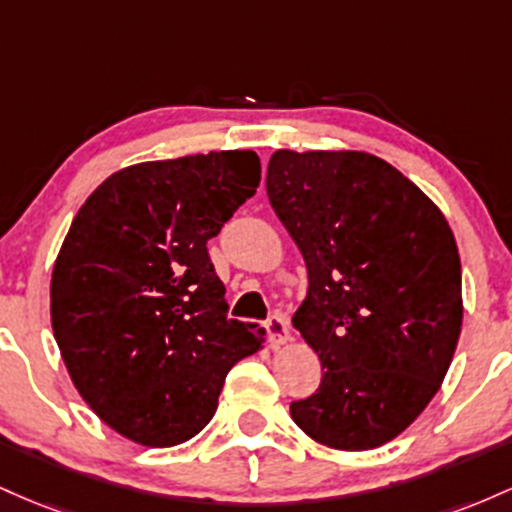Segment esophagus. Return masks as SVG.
Wrapping results in <instances>:
<instances>
[{"instance_id": "obj_1", "label": "esophagus", "mask_w": 512, "mask_h": 512, "mask_svg": "<svg viewBox=\"0 0 512 512\" xmlns=\"http://www.w3.org/2000/svg\"><path fill=\"white\" fill-rule=\"evenodd\" d=\"M266 329H268V338H271L273 348L287 346V343L292 341L290 326H287V319L283 314H273V317L266 321Z\"/></svg>"}]
</instances>
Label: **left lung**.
<instances>
[{
	"mask_svg": "<svg viewBox=\"0 0 512 512\" xmlns=\"http://www.w3.org/2000/svg\"><path fill=\"white\" fill-rule=\"evenodd\" d=\"M266 188L307 263L292 326L324 367L292 421L333 450H375L450 370L464 312L455 234L416 183L355 149H275Z\"/></svg>",
	"mask_w": 512,
	"mask_h": 512,
	"instance_id": "obj_1",
	"label": "left lung"
}]
</instances>
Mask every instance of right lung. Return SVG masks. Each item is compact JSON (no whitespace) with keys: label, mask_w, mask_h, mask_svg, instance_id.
Listing matches in <instances>:
<instances>
[{"label":"right lung","mask_w":512,"mask_h":512,"mask_svg":"<svg viewBox=\"0 0 512 512\" xmlns=\"http://www.w3.org/2000/svg\"><path fill=\"white\" fill-rule=\"evenodd\" d=\"M251 149L125 166L86 198L55 258L50 321L89 409L137 445L210 423L229 367L263 348L227 319L208 239L256 193Z\"/></svg>","instance_id":"obj_1"}]
</instances>
